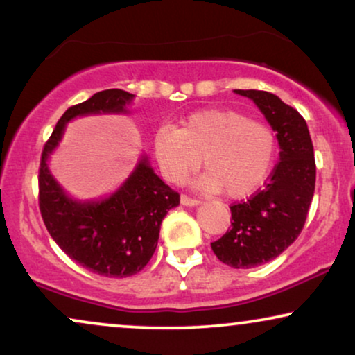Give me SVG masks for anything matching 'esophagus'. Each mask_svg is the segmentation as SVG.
Listing matches in <instances>:
<instances>
[{
  "label": "esophagus",
  "mask_w": 355,
  "mask_h": 355,
  "mask_svg": "<svg viewBox=\"0 0 355 355\" xmlns=\"http://www.w3.org/2000/svg\"><path fill=\"white\" fill-rule=\"evenodd\" d=\"M181 203H182V205H186V207H193V205H198L200 200L189 197V196H186V193H181Z\"/></svg>",
  "instance_id": "esophagus-1"
}]
</instances>
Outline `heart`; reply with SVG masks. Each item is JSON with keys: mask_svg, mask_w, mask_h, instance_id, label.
I'll return each mask as SVG.
<instances>
[{"mask_svg": "<svg viewBox=\"0 0 355 355\" xmlns=\"http://www.w3.org/2000/svg\"><path fill=\"white\" fill-rule=\"evenodd\" d=\"M153 148L163 176L181 184L202 164L198 186L230 198L250 196L268 174L276 152L270 124L232 108H207L189 114L178 130L163 125Z\"/></svg>", "mask_w": 355, "mask_h": 355, "instance_id": "b5f03b06", "label": "heart"}]
</instances>
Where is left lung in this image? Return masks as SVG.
I'll use <instances>...</instances> for the list:
<instances>
[{
	"mask_svg": "<svg viewBox=\"0 0 355 355\" xmlns=\"http://www.w3.org/2000/svg\"><path fill=\"white\" fill-rule=\"evenodd\" d=\"M236 94L254 100L276 130L279 162L263 187L230 207L231 230L211 242V250L232 268H254L276 259L299 237L313 198L317 166L307 123L297 110L270 92Z\"/></svg>",
	"mask_w": 355,
	"mask_h": 355,
	"instance_id": "obj_1",
	"label": "left lung"
}]
</instances>
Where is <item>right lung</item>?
Masks as SVG:
<instances>
[{
    "label": "right lung",
    "instance_id": "add662e5",
    "mask_svg": "<svg viewBox=\"0 0 355 355\" xmlns=\"http://www.w3.org/2000/svg\"><path fill=\"white\" fill-rule=\"evenodd\" d=\"M132 98L128 92L110 89L67 108L45 142L38 168V207L50 236L69 259L106 278H128L145 268L157 249L163 218L181 197L144 158L110 198L74 202L48 171L46 158L61 140L67 121L92 113H123Z\"/></svg>",
    "mask_w": 355,
    "mask_h": 355
}]
</instances>
